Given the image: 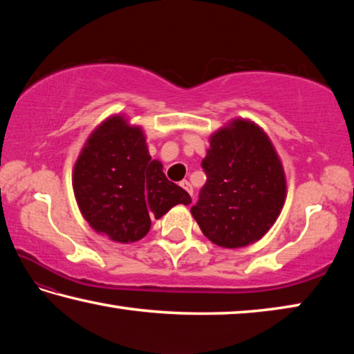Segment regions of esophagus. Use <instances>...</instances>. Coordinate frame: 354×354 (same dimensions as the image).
I'll return each mask as SVG.
<instances>
[{
    "mask_svg": "<svg viewBox=\"0 0 354 354\" xmlns=\"http://www.w3.org/2000/svg\"><path fill=\"white\" fill-rule=\"evenodd\" d=\"M179 185H181L183 189L187 190V194H189L190 196H194V189H192V185H190V183L187 181V179H184V181L179 183Z\"/></svg>",
    "mask_w": 354,
    "mask_h": 354,
    "instance_id": "esophagus-1",
    "label": "esophagus"
}]
</instances>
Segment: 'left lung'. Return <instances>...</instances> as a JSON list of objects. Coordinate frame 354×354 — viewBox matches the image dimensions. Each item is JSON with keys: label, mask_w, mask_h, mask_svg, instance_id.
I'll return each instance as SVG.
<instances>
[{"label": "left lung", "mask_w": 354, "mask_h": 354, "mask_svg": "<svg viewBox=\"0 0 354 354\" xmlns=\"http://www.w3.org/2000/svg\"><path fill=\"white\" fill-rule=\"evenodd\" d=\"M206 184L190 212L218 247L253 243L277 221L286 198L283 165L268 136L237 118L211 136L201 162Z\"/></svg>", "instance_id": "left-lung-1"}]
</instances>
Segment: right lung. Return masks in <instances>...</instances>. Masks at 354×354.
<instances>
[{
  "label": "right lung",
  "instance_id": "1",
  "mask_svg": "<svg viewBox=\"0 0 354 354\" xmlns=\"http://www.w3.org/2000/svg\"><path fill=\"white\" fill-rule=\"evenodd\" d=\"M73 190L88 225L120 243L140 241L153 218L192 203L151 159L143 131L120 115L104 120L87 139L73 169Z\"/></svg>",
  "mask_w": 354,
  "mask_h": 354
}]
</instances>
